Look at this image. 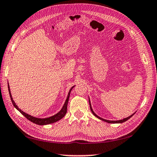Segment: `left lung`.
I'll return each instance as SVG.
<instances>
[{
	"label": "left lung",
	"mask_w": 157,
	"mask_h": 157,
	"mask_svg": "<svg viewBox=\"0 0 157 157\" xmlns=\"http://www.w3.org/2000/svg\"><path fill=\"white\" fill-rule=\"evenodd\" d=\"M90 109H91V112H92V113L95 115V116L96 117H98V118H99L100 120H103V121H105V122H108V123H113V124H114V123H122V122H126V120H128V119H130V118H131L132 115H133L134 114H132V115H130L129 117H126V118H124V119H123V120H117V121H111V120H105V119H102V118H101V117H98V116L97 115H96L95 113H94V112L93 111V110H92V108H91V104H90Z\"/></svg>",
	"instance_id": "1"
}]
</instances>
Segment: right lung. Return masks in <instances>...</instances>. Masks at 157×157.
Listing matches in <instances>:
<instances>
[{"label":"right lung","mask_w":157,"mask_h":157,"mask_svg":"<svg viewBox=\"0 0 157 157\" xmlns=\"http://www.w3.org/2000/svg\"><path fill=\"white\" fill-rule=\"evenodd\" d=\"M74 87H72L71 88V90L70 91V92L68 94V96L67 97V99L66 100V102H65V104L63 106V108H62L61 110L58 113H57L55 115H53L52 117H50L48 118H44V119H40V118H37V117H34L33 116H31V115H29L28 114L25 113V112H23L22 111L20 110V109L17 107V106L16 105V103L14 102L13 100L12 99V97H11V92H10V87L8 86V90H9V93H10V98H11V102H12L13 106L16 107L17 110H18L20 113H21L24 116H25L26 118H27L29 120H30L31 122H33L35 124H36L38 125H46V124H52V123H54L57 122L59 120H61V118H63L64 117V115L66 114V112H67V103H68V100H69V97H70V91L72 90V89Z\"/></svg>","instance_id":"1"}]
</instances>
